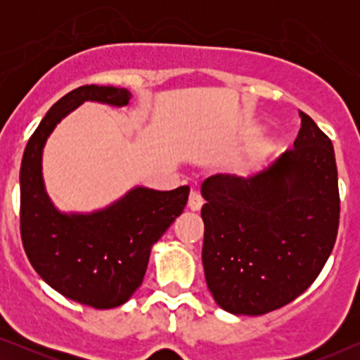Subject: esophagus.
I'll list each match as a JSON object with an SVG mask.
<instances>
[{"label":"esophagus","instance_id":"1","mask_svg":"<svg viewBox=\"0 0 360 360\" xmlns=\"http://www.w3.org/2000/svg\"><path fill=\"white\" fill-rule=\"evenodd\" d=\"M203 203H205V200H203V196H201L200 191H191L190 198H188L190 210L198 211V210H201V206H203Z\"/></svg>","mask_w":360,"mask_h":360}]
</instances>
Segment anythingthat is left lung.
Masks as SVG:
<instances>
[{
  "mask_svg": "<svg viewBox=\"0 0 360 360\" xmlns=\"http://www.w3.org/2000/svg\"><path fill=\"white\" fill-rule=\"evenodd\" d=\"M293 149L249 179L213 175L206 203L205 278L214 302L259 316L300 297L321 272L339 228L333 142L300 111Z\"/></svg>",
  "mask_w": 360,
  "mask_h": 360,
  "instance_id": "8db88e82",
  "label": "left lung"
}]
</instances>
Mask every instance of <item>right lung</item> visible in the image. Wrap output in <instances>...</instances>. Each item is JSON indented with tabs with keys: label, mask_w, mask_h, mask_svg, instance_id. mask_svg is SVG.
I'll return each mask as SVG.
<instances>
[{
	"label": "right lung",
	"mask_w": 360,
	"mask_h": 360,
	"mask_svg": "<svg viewBox=\"0 0 360 360\" xmlns=\"http://www.w3.org/2000/svg\"><path fill=\"white\" fill-rule=\"evenodd\" d=\"M129 100L126 88H75L47 111L21 162V239L29 262L63 297L96 309L120 307L141 287L152 245L181 214L190 186H136L105 210L65 214L44 188L42 149L57 122L82 103L126 106Z\"/></svg>",
	"instance_id": "1"
}]
</instances>
